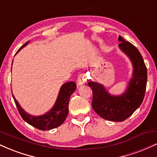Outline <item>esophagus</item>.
I'll return each mask as SVG.
<instances>
[{"label": "esophagus", "instance_id": "obj_1", "mask_svg": "<svg viewBox=\"0 0 157 157\" xmlns=\"http://www.w3.org/2000/svg\"><path fill=\"white\" fill-rule=\"evenodd\" d=\"M86 81H87V77H86V75L84 73L80 74L78 77H77V83H78V86H81V85L84 84Z\"/></svg>", "mask_w": 157, "mask_h": 157}]
</instances>
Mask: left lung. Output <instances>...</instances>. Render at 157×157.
<instances>
[{
  "mask_svg": "<svg viewBox=\"0 0 157 157\" xmlns=\"http://www.w3.org/2000/svg\"><path fill=\"white\" fill-rule=\"evenodd\" d=\"M119 47L129 57L134 66L133 77L125 92L121 96H111L102 85L89 82L92 90V108L106 120L122 122L128 118L140 107L145 97L147 84V68L136 46L119 36Z\"/></svg>",
  "mask_w": 157,
  "mask_h": 157,
  "instance_id": "left-lung-1",
  "label": "left lung"
}]
</instances>
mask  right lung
<instances>
[{
    "instance_id": "1",
    "label": "right lung",
    "mask_w": 157,
    "mask_h": 157,
    "mask_svg": "<svg viewBox=\"0 0 157 157\" xmlns=\"http://www.w3.org/2000/svg\"><path fill=\"white\" fill-rule=\"evenodd\" d=\"M28 43L29 41L23 44L19 48L18 51L16 52V54L21 48L26 46ZM76 89V83L73 81L66 82L63 85L62 87L60 88L57 101H56L53 109L42 116L38 117L31 116L29 113L25 112L24 110L21 107L18 102L15 100L13 94H12V97L15 100V105L17 106L19 113L23 120H25L27 123L39 130L47 131L57 128L63 123L68 113V102H69L70 97L75 92Z\"/></svg>"
}]
</instances>
